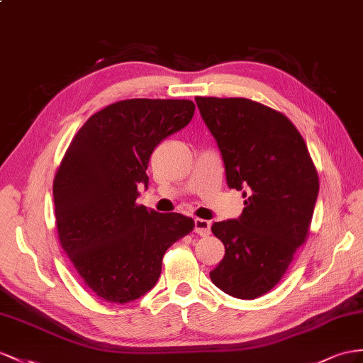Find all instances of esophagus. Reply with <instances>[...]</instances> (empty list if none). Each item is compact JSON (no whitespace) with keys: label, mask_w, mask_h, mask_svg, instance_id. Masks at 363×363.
<instances>
[{"label":"esophagus","mask_w":363,"mask_h":363,"mask_svg":"<svg viewBox=\"0 0 363 363\" xmlns=\"http://www.w3.org/2000/svg\"><path fill=\"white\" fill-rule=\"evenodd\" d=\"M211 231V224L210 220L206 219H194V233H198L199 236H208Z\"/></svg>","instance_id":"1"}]
</instances>
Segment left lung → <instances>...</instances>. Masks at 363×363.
I'll list each match as a JSON object with an SVG mask.
<instances>
[{"instance_id":"left-lung-1","label":"left lung","mask_w":363,"mask_h":363,"mask_svg":"<svg viewBox=\"0 0 363 363\" xmlns=\"http://www.w3.org/2000/svg\"><path fill=\"white\" fill-rule=\"evenodd\" d=\"M224 160L227 185L242 190L239 219L211 231L225 256L213 284L238 299L274 288L310 235L319 176L299 130L281 111L247 98L196 96Z\"/></svg>"}]
</instances>
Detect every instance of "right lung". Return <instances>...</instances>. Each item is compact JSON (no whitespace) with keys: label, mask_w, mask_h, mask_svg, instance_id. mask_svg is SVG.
<instances>
[{"label":"right lung","mask_w":363,"mask_h":363,"mask_svg":"<svg viewBox=\"0 0 363 363\" xmlns=\"http://www.w3.org/2000/svg\"><path fill=\"white\" fill-rule=\"evenodd\" d=\"M194 108L189 99L113 102L86 121L62 156L53 179L60 244L82 284L110 303L152 290L167 250L194 228L191 218L136 203L155 147Z\"/></svg>","instance_id":"obj_1"}]
</instances>
